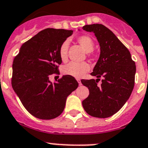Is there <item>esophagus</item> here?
I'll return each mask as SVG.
<instances>
[{
    "label": "esophagus",
    "mask_w": 148,
    "mask_h": 148,
    "mask_svg": "<svg viewBox=\"0 0 148 148\" xmlns=\"http://www.w3.org/2000/svg\"><path fill=\"white\" fill-rule=\"evenodd\" d=\"M77 81H78V84H79V85H80V86H81V80H80V79H78H78H77Z\"/></svg>",
    "instance_id": "1"
}]
</instances>
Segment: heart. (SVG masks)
<instances>
[{"label":"heart","instance_id":"obj_1","mask_svg":"<svg viewBox=\"0 0 148 148\" xmlns=\"http://www.w3.org/2000/svg\"><path fill=\"white\" fill-rule=\"evenodd\" d=\"M80 46L87 53L93 51L94 48V40L88 36H81L77 39ZM69 41L64 40L61 44L59 51L60 57L62 62H65L67 58V51H68ZM90 70V67L86 62H70L63 67L62 73L64 75H70L74 78H80Z\"/></svg>","mask_w":148,"mask_h":148}]
</instances>
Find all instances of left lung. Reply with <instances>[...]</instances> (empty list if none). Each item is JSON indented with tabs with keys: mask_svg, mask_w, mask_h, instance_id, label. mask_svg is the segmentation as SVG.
<instances>
[{
	"mask_svg": "<svg viewBox=\"0 0 148 148\" xmlns=\"http://www.w3.org/2000/svg\"><path fill=\"white\" fill-rule=\"evenodd\" d=\"M83 29L94 33L100 46L99 60L91 73L97 78L81 80L89 90L88 97L82 102L83 107L93 117H110L124 105L133 91L135 62L127 48L103 25H87ZM101 77L102 84L99 87L97 82Z\"/></svg>",
	"mask_w": 148,
	"mask_h": 148,
	"instance_id": "8db88e82",
	"label": "left lung"
}]
</instances>
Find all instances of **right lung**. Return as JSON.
Wrapping results in <instances>:
<instances>
[{
  "instance_id": "add662e5",
  "label": "right lung",
  "mask_w": 148,
  "mask_h": 148,
  "mask_svg": "<svg viewBox=\"0 0 148 148\" xmlns=\"http://www.w3.org/2000/svg\"><path fill=\"white\" fill-rule=\"evenodd\" d=\"M73 30L47 28L22 45L12 65V85L27 110L39 119L49 120L63 112L67 97L78 86L70 75L57 82L49 76L58 73L59 51Z\"/></svg>"
}]
</instances>
